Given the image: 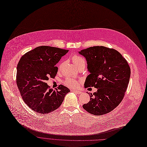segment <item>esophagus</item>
I'll list each match as a JSON object with an SVG mask.
<instances>
[{
	"label": "esophagus",
	"mask_w": 147,
	"mask_h": 147,
	"mask_svg": "<svg viewBox=\"0 0 147 147\" xmlns=\"http://www.w3.org/2000/svg\"><path fill=\"white\" fill-rule=\"evenodd\" d=\"M73 92H74V93H76L77 94H80L82 93L81 91H79V90H73Z\"/></svg>",
	"instance_id": "34e87169"
}]
</instances>
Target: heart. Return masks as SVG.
<instances>
[{
  "label": "heart",
  "mask_w": 147,
  "mask_h": 147,
  "mask_svg": "<svg viewBox=\"0 0 147 147\" xmlns=\"http://www.w3.org/2000/svg\"><path fill=\"white\" fill-rule=\"evenodd\" d=\"M71 60L77 68L80 67H81L82 65L85 66L86 60L81 56L74 54L72 56ZM65 84L66 86H67L70 87H76L78 86V82L76 80L73 78H67L65 80Z\"/></svg>",
  "instance_id": "heart-1"
}]
</instances>
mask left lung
I'll return each mask as SVG.
<instances>
[{"instance_id":"left-lung-1","label":"left lung","mask_w":147,"mask_h":147,"mask_svg":"<svg viewBox=\"0 0 147 147\" xmlns=\"http://www.w3.org/2000/svg\"><path fill=\"white\" fill-rule=\"evenodd\" d=\"M87 61L90 74L84 86L94 87L97 91L83 105L90 114L101 115L113 111L123 100L129 83L131 70L127 60L113 49L90 47L78 51Z\"/></svg>"}]
</instances>
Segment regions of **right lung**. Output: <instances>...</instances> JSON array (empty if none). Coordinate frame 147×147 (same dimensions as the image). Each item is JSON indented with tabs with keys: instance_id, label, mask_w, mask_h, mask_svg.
Wrapping results in <instances>:
<instances>
[{
	"instance_id": "add662e5",
	"label": "right lung",
	"mask_w": 147,
	"mask_h": 147,
	"mask_svg": "<svg viewBox=\"0 0 147 147\" xmlns=\"http://www.w3.org/2000/svg\"><path fill=\"white\" fill-rule=\"evenodd\" d=\"M68 50L42 46L28 51L20 59L17 67L16 83L24 102L32 110L48 114L57 109L70 90L63 85L53 90L46 83L55 78L56 64Z\"/></svg>"
}]
</instances>
